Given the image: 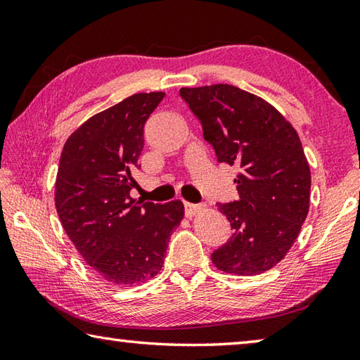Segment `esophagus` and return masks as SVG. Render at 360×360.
<instances>
[{"label": "esophagus", "mask_w": 360, "mask_h": 360, "mask_svg": "<svg viewBox=\"0 0 360 360\" xmlns=\"http://www.w3.org/2000/svg\"><path fill=\"white\" fill-rule=\"evenodd\" d=\"M184 210H186V216L187 217H193L200 210H202V206L193 205V203H184Z\"/></svg>", "instance_id": "34e87169"}]
</instances>
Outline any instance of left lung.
<instances>
[{
	"mask_svg": "<svg viewBox=\"0 0 360 360\" xmlns=\"http://www.w3.org/2000/svg\"><path fill=\"white\" fill-rule=\"evenodd\" d=\"M202 122L217 162L240 167V200L219 203L233 229L211 260L230 275L252 276L281 262L308 216L311 172L298 133L278 109L235 85L179 90Z\"/></svg>",
	"mask_w": 360,
	"mask_h": 360,
	"instance_id": "8db88e82",
	"label": "left lung"
}]
</instances>
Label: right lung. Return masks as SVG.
<instances>
[{"instance_id": "obj_1", "label": "right lung", "mask_w": 360, "mask_h": 360, "mask_svg": "<svg viewBox=\"0 0 360 360\" xmlns=\"http://www.w3.org/2000/svg\"><path fill=\"white\" fill-rule=\"evenodd\" d=\"M163 92L135 94L84 122L60 155L56 208L66 235L95 271L111 285H135L154 278L184 205L136 202L133 173L144 146V124Z\"/></svg>"}]
</instances>
